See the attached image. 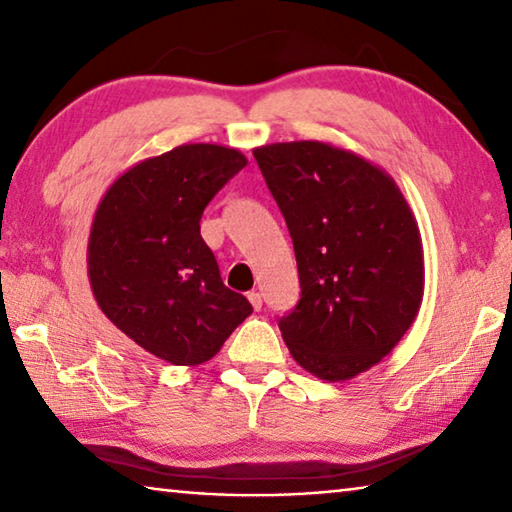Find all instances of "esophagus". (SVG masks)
<instances>
[{
	"mask_svg": "<svg viewBox=\"0 0 512 512\" xmlns=\"http://www.w3.org/2000/svg\"><path fill=\"white\" fill-rule=\"evenodd\" d=\"M248 300H250V305H253V309H255V311L262 309V293L250 291V293H248Z\"/></svg>",
	"mask_w": 512,
	"mask_h": 512,
	"instance_id": "1",
	"label": "esophagus"
}]
</instances>
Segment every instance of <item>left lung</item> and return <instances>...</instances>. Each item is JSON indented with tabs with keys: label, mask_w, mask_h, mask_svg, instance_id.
Instances as JSON below:
<instances>
[{
	"label": "left lung",
	"mask_w": 512,
	"mask_h": 512,
	"mask_svg": "<svg viewBox=\"0 0 512 512\" xmlns=\"http://www.w3.org/2000/svg\"><path fill=\"white\" fill-rule=\"evenodd\" d=\"M296 250L300 300L280 318L291 357L348 381L391 354L418 316L424 253L395 180L361 155L318 140L253 149Z\"/></svg>",
	"instance_id": "1"
}]
</instances>
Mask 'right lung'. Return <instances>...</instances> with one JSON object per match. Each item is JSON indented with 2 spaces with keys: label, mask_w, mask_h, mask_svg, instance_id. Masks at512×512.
Here are the masks:
<instances>
[{
  "label": "right lung",
  "mask_w": 512,
  "mask_h": 512,
  "mask_svg": "<svg viewBox=\"0 0 512 512\" xmlns=\"http://www.w3.org/2000/svg\"><path fill=\"white\" fill-rule=\"evenodd\" d=\"M246 164L230 146H176L121 173L94 212V300L128 339L173 366L210 361L253 314L201 237L207 203Z\"/></svg>",
  "instance_id": "add662e5"
}]
</instances>
